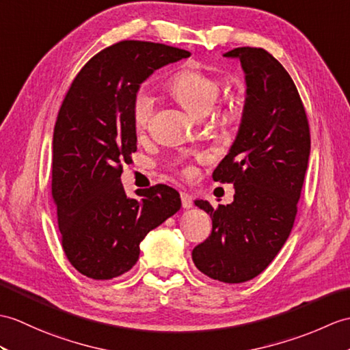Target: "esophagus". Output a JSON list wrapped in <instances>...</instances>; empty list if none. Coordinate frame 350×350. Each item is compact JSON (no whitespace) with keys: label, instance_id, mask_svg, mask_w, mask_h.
I'll list each match as a JSON object with an SVG mask.
<instances>
[{"label":"esophagus","instance_id":"obj_1","mask_svg":"<svg viewBox=\"0 0 350 350\" xmlns=\"http://www.w3.org/2000/svg\"><path fill=\"white\" fill-rule=\"evenodd\" d=\"M180 198H182V207L183 208H191L192 207V197L188 192H180Z\"/></svg>","mask_w":350,"mask_h":350}]
</instances>
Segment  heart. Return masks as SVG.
<instances>
[{
  "instance_id": "obj_1",
  "label": "heart",
  "mask_w": 350,
  "mask_h": 350,
  "mask_svg": "<svg viewBox=\"0 0 350 350\" xmlns=\"http://www.w3.org/2000/svg\"><path fill=\"white\" fill-rule=\"evenodd\" d=\"M168 88L177 101L195 116H204L213 109L219 94L221 82L213 76L198 70H182L170 79ZM155 110V96L149 89L142 88L134 96L133 118L138 131L148 128ZM217 120L221 124H232L239 119L240 110L237 107H225L217 113Z\"/></svg>"
}]
</instances>
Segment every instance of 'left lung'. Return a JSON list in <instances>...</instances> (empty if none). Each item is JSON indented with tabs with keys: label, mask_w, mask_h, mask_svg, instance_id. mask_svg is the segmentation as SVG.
I'll return each instance as SVG.
<instances>
[{
	"label": "left lung",
	"mask_w": 350,
	"mask_h": 350,
	"mask_svg": "<svg viewBox=\"0 0 350 350\" xmlns=\"http://www.w3.org/2000/svg\"><path fill=\"white\" fill-rule=\"evenodd\" d=\"M245 71L246 100L237 137L213 172L234 183L231 204L195 206L212 217L213 230L192 250L201 273L224 283L256 278L288 240L310 155V129L294 80L283 65L258 47L224 53Z\"/></svg>",
	"instance_id": "left-lung-1"
}]
</instances>
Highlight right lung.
Wrapping results in <instances>:
<instances>
[{"mask_svg":"<svg viewBox=\"0 0 350 350\" xmlns=\"http://www.w3.org/2000/svg\"><path fill=\"white\" fill-rule=\"evenodd\" d=\"M191 53L125 40L86 62L62 101L53 131L52 195L62 249L86 278L109 280L131 270L140 243L182 207L167 185L126 197L122 164L137 150L134 96L153 71Z\"/></svg>","mask_w":350,"mask_h":350,"instance_id":"right-lung-1","label":"right lung"}]
</instances>
